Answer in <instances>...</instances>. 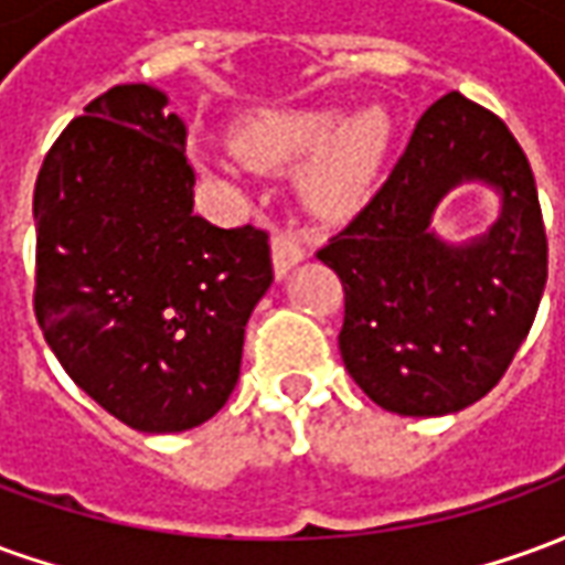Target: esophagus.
Listing matches in <instances>:
<instances>
[{
  "label": "esophagus",
  "mask_w": 565,
  "mask_h": 565,
  "mask_svg": "<svg viewBox=\"0 0 565 565\" xmlns=\"http://www.w3.org/2000/svg\"><path fill=\"white\" fill-rule=\"evenodd\" d=\"M302 257H306V247L296 238L294 230H275L271 233V263H275L278 278H284Z\"/></svg>",
  "instance_id": "1"
}]
</instances>
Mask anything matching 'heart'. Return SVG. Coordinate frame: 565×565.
<instances>
[{
	"instance_id": "obj_1",
	"label": "heart",
	"mask_w": 565,
	"mask_h": 565,
	"mask_svg": "<svg viewBox=\"0 0 565 565\" xmlns=\"http://www.w3.org/2000/svg\"><path fill=\"white\" fill-rule=\"evenodd\" d=\"M393 124L372 105L339 124L332 108L263 111L235 132V148L250 166L281 172L311 153L302 172V193L318 211L356 209L372 193L391 148Z\"/></svg>"
}]
</instances>
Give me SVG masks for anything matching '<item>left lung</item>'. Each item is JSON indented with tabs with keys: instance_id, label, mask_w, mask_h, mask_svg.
Returning a JSON list of instances; mask_svg holds the SVG:
<instances>
[{
	"instance_id": "8db88e82",
	"label": "left lung",
	"mask_w": 565,
	"mask_h": 565,
	"mask_svg": "<svg viewBox=\"0 0 565 565\" xmlns=\"http://www.w3.org/2000/svg\"><path fill=\"white\" fill-rule=\"evenodd\" d=\"M462 180L497 185L503 211L484 236L448 246L428 223ZM318 259L342 281L339 351L372 403L405 417L478 403L518 354L547 281L526 153L493 111L460 93L441 96L379 193Z\"/></svg>"
}]
</instances>
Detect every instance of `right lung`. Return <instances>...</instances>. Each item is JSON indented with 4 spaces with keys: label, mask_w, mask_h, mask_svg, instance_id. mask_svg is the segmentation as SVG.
I'll list each match as a JSON object with an SVG mask.
<instances>
[{
    "label": "right lung",
    "mask_w": 565,
    "mask_h": 565,
    "mask_svg": "<svg viewBox=\"0 0 565 565\" xmlns=\"http://www.w3.org/2000/svg\"><path fill=\"white\" fill-rule=\"evenodd\" d=\"M120 84L47 150L35 181V320L81 391L139 433L205 424L230 399L269 233L193 214L186 127Z\"/></svg>",
    "instance_id": "obj_1"
}]
</instances>
